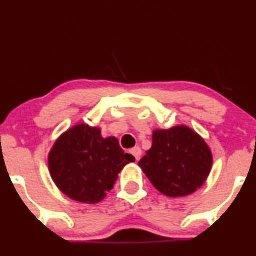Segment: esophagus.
Instances as JSON below:
<instances>
[{
	"label": "esophagus",
	"instance_id": "1",
	"mask_svg": "<svg viewBox=\"0 0 256 256\" xmlns=\"http://www.w3.org/2000/svg\"><path fill=\"white\" fill-rule=\"evenodd\" d=\"M130 152L132 154V155L134 156V158H136V161H138V160L140 158V156H142V150H140V146L132 148V149L130 150Z\"/></svg>",
	"mask_w": 256,
	"mask_h": 256
}]
</instances>
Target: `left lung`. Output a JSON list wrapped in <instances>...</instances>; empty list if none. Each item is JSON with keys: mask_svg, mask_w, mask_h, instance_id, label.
Listing matches in <instances>:
<instances>
[{"mask_svg": "<svg viewBox=\"0 0 256 256\" xmlns=\"http://www.w3.org/2000/svg\"><path fill=\"white\" fill-rule=\"evenodd\" d=\"M138 166L156 190L167 196H184L200 188L212 167L205 140L186 125L152 132V146Z\"/></svg>", "mask_w": 256, "mask_h": 256, "instance_id": "8db88e82", "label": "left lung"}]
</instances>
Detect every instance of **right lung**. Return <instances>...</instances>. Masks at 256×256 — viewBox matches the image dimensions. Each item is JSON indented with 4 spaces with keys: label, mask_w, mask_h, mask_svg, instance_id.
Returning <instances> with one entry per match:
<instances>
[{
    "label": "right lung",
    "mask_w": 256,
    "mask_h": 256,
    "mask_svg": "<svg viewBox=\"0 0 256 256\" xmlns=\"http://www.w3.org/2000/svg\"><path fill=\"white\" fill-rule=\"evenodd\" d=\"M48 162L60 192L76 202L95 204L113 188L120 170L134 158L124 152L116 137L104 138L100 128L82 122L57 138Z\"/></svg>",
    "instance_id": "add662e5"
}]
</instances>
